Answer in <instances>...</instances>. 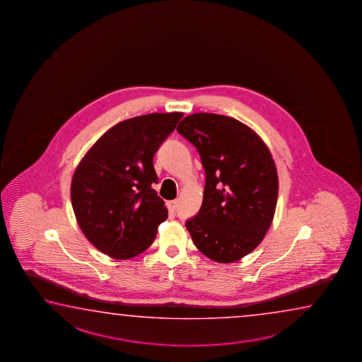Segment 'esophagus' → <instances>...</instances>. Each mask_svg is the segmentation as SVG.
<instances>
[{
    "instance_id": "34e87169",
    "label": "esophagus",
    "mask_w": 362,
    "mask_h": 362,
    "mask_svg": "<svg viewBox=\"0 0 362 362\" xmlns=\"http://www.w3.org/2000/svg\"><path fill=\"white\" fill-rule=\"evenodd\" d=\"M168 208H170L171 211H175V210L178 208L177 199H176V200H172V202H168Z\"/></svg>"
}]
</instances>
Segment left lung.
Masks as SVG:
<instances>
[{
  "mask_svg": "<svg viewBox=\"0 0 362 362\" xmlns=\"http://www.w3.org/2000/svg\"><path fill=\"white\" fill-rule=\"evenodd\" d=\"M205 170L202 208L186 221L197 250L230 264L264 239L275 214L279 178L264 141L233 117L197 112L178 124Z\"/></svg>",
  "mask_w": 362,
  "mask_h": 362,
  "instance_id": "obj_1",
  "label": "left lung"
}]
</instances>
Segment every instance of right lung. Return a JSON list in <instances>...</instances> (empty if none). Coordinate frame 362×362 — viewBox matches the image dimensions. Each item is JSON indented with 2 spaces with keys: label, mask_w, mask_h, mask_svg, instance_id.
<instances>
[{
  "label": "right lung",
  "mask_w": 362,
  "mask_h": 362,
  "mask_svg": "<svg viewBox=\"0 0 362 362\" xmlns=\"http://www.w3.org/2000/svg\"><path fill=\"white\" fill-rule=\"evenodd\" d=\"M182 112H153L109 129L74 171V215L92 245L115 258L135 257L153 243L168 216L152 184L158 182L153 157Z\"/></svg>",
  "instance_id": "right-lung-1"
}]
</instances>
